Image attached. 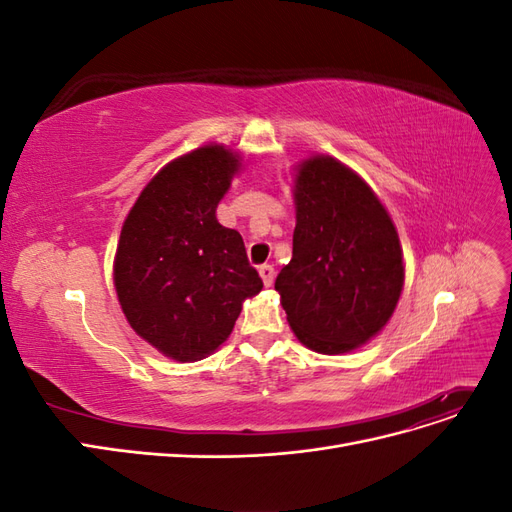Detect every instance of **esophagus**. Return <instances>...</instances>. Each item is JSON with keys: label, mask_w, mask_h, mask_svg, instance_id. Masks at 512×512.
Listing matches in <instances>:
<instances>
[{"label": "esophagus", "mask_w": 512, "mask_h": 512, "mask_svg": "<svg viewBox=\"0 0 512 512\" xmlns=\"http://www.w3.org/2000/svg\"><path fill=\"white\" fill-rule=\"evenodd\" d=\"M258 273H260V277H262V284H265V286H271V284H273V280H275V269H273L271 265L258 267Z\"/></svg>", "instance_id": "esophagus-1"}]
</instances>
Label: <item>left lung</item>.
<instances>
[{"label": "left lung", "mask_w": 512, "mask_h": 512, "mask_svg": "<svg viewBox=\"0 0 512 512\" xmlns=\"http://www.w3.org/2000/svg\"><path fill=\"white\" fill-rule=\"evenodd\" d=\"M292 258L275 280L292 333L309 350L344 354L391 320L404 290V252L376 192L331 156L294 175Z\"/></svg>", "instance_id": "left-lung-1"}]
</instances>
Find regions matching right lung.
Here are the masks:
<instances>
[{
  "label": "right lung",
  "instance_id": "obj_1",
  "mask_svg": "<svg viewBox=\"0 0 512 512\" xmlns=\"http://www.w3.org/2000/svg\"><path fill=\"white\" fill-rule=\"evenodd\" d=\"M241 156L203 145L168 162L136 198L113 262L130 327L158 352L192 363L218 350L262 290L243 239L215 218Z\"/></svg>",
  "mask_w": 512,
  "mask_h": 512
}]
</instances>
